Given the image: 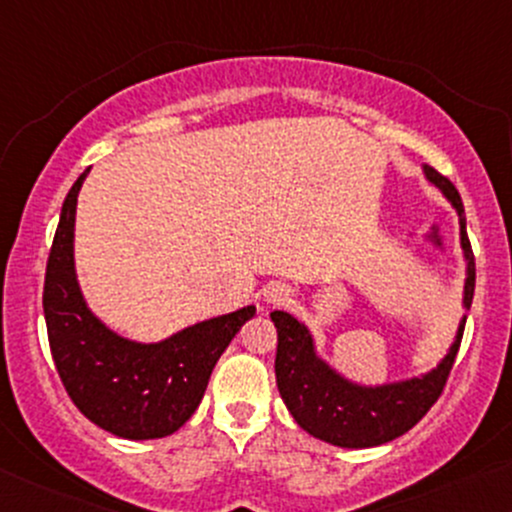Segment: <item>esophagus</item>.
I'll list each match as a JSON object with an SVG mask.
<instances>
[{"mask_svg":"<svg viewBox=\"0 0 512 512\" xmlns=\"http://www.w3.org/2000/svg\"><path fill=\"white\" fill-rule=\"evenodd\" d=\"M291 299V294H289V289H286V286H272V289H267V294H265V301L267 303H272V306H279V303H286Z\"/></svg>","mask_w":512,"mask_h":512,"instance_id":"1","label":"esophagus"}]
</instances>
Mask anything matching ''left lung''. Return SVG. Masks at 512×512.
<instances>
[{"instance_id": "1", "label": "left lung", "mask_w": 512, "mask_h": 512, "mask_svg": "<svg viewBox=\"0 0 512 512\" xmlns=\"http://www.w3.org/2000/svg\"><path fill=\"white\" fill-rule=\"evenodd\" d=\"M425 177L442 189V194L452 201L459 213V233L466 257V282H464V308L469 311L474 299L476 265L471 252L469 235H466L464 204L454 184L440 172L425 167ZM274 328H277V359L274 374L286 408L294 415L308 435L328 442L335 447L364 449L384 445L408 432L430 411L432 403L440 398L452 372L454 357L462 345L464 323H459L457 338L449 347L447 357L432 372L415 379L398 381L384 386H359L347 381L335 369H330L316 355L311 333L291 313L274 311Z\"/></svg>"}]
</instances>
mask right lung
Wrapping results in <instances>:
<instances>
[{"label":"right lung","instance_id":"right-lung-1","mask_svg":"<svg viewBox=\"0 0 512 512\" xmlns=\"http://www.w3.org/2000/svg\"><path fill=\"white\" fill-rule=\"evenodd\" d=\"M87 177L65 196L48 255L43 313L55 369L84 418L126 440H155L182 428L199 408L218 357L255 306L226 313L172 338L143 345L116 335L82 299L75 274V209Z\"/></svg>","mask_w":512,"mask_h":512}]
</instances>
